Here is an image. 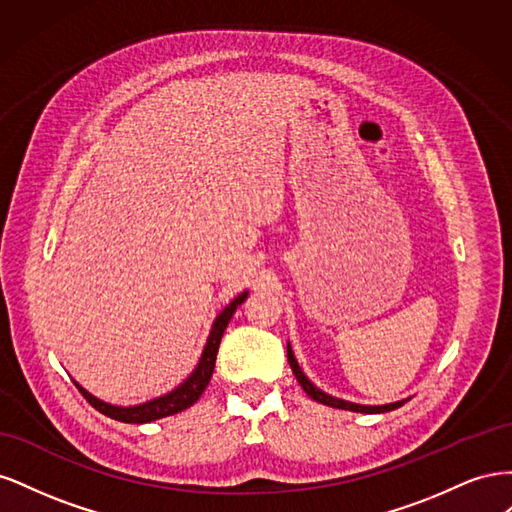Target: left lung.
Instances as JSON below:
<instances>
[{
	"instance_id": "1",
	"label": "left lung",
	"mask_w": 512,
	"mask_h": 512,
	"mask_svg": "<svg viewBox=\"0 0 512 512\" xmlns=\"http://www.w3.org/2000/svg\"><path fill=\"white\" fill-rule=\"evenodd\" d=\"M288 363H290V369H292L294 378H297V380H299V384L303 386V391H305L309 397H312L314 401H318V404L331 406V408H342V410H352V412H365V414L389 412V410H395V408H399L401 404H404V401H397V404H389V406H359V404H350V401L335 399V397H331V395H327V393H322L320 389H316V386L305 378V374L301 371V367H299L297 359H294V354H292L290 346H288Z\"/></svg>"
}]
</instances>
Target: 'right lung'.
Here are the masks:
<instances>
[{
	"label": "right lung",
	"mask_w": 512,
	"mask_h": 512,
	"mask_svg": "<svg viewBox=\"0 0 512 512\" xmlns=\"http://www.w3.org/2000/svg\"><path fill=\"white\" fill-rule=\"evenodd\" d=\"M247 299V292L239 294V297L232 301L224 312L215 318V324L211 329V335L207 339V346H205V352L203 356H200V363L198 367L194 369V374L185 380L181 386H177V389L173 393H168L164 397H158L153 401H147V404L143 406H134V408H119V406H111V404H104V401L96 399L94 395H89L81 384H76V389L81 391V395L89 401L91 406H94L98 412H102L104 416L108 418H115V421H121V423H151L156 421V418H164V416H170V414H177L185 408H190L192 404H196L198 397L203 395V391L207 389V384L213 376V369H215V356H218V348H220V342H222V335L228 327V322L232 318V314L237 312V307Z\"/></svg>",
	"instance_id": "add662e5"
}]
</instances>
